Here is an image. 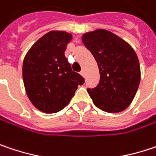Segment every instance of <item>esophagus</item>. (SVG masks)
<instances>
[{"label":"esophagus","mask_w":156,"mask_h":156,"mask_svg":"<svg viewBox=\"0 0 156 156\" xmlns=\"http://www.w3.org/2000/svg\"><path fill=\"white\" fill-rule=\"evenodd\" d=\"M81 74H82L83 77H85V71H84V69H83V70L81 71Z\"/></svg>","instance_id":"esophagus-1"}]
</instances>
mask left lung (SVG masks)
Instances as JSON below:
<instances>
[{
  "instance_id": "1",
  "label": "left lung",
  "mask_w": 156,
  "mask_h": 156,
  "mask_svg": "<svg viewBox=\"0 0 156 156\" xmlns=\"http://www.w3.org/2000/svg\"><path fill=\"white\" fill-rule=\"evenodd\" d=\"M82 41L93 55L100 73L98 85L88 89L94 105L106 113L122 112L131 104L140 83L135 50L126 41L105 29L85 33Z\"/></svg>"
}]
</instances>
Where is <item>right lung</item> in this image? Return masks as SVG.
<instances>
[{"mask_svg": "<svg viewBox=\"0 0 156 156\" xmlns=\"http://www.w3.org/2000/svg\"><path fill=\"white\" fill-rule=\"evenodd\" d=\"M73 35L53 30L29 49L23 61V82L29 100L38 110L54 114L67 106L84 79L73 72L65 57Z\"/></svg>", "mask_w": 156, "mask_h": 156, "instance_id": "right-lung-1", "label": "right lung"}]
</instances>
